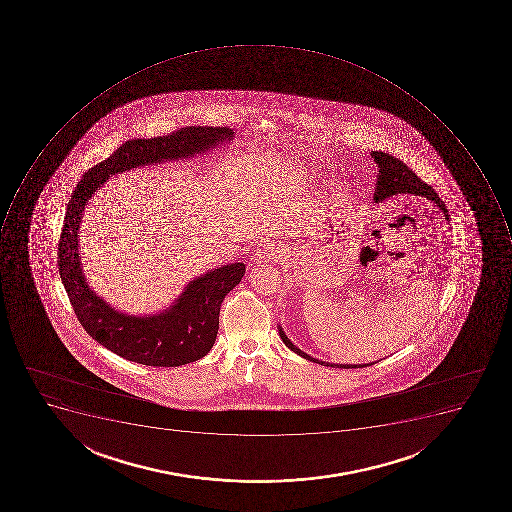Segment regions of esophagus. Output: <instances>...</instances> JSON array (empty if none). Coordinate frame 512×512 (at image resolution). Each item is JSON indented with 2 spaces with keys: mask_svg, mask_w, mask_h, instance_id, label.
<instances>
[{
  "mask_svg": "<svg viewBox=\"0 0 512 512\" xmlns=\"http://www.w3.org/2000/svg\"><path fill=\"white\" fill-rule=\"evenodd\" d=\"M283 250L280 246L275 245V243H267V245L262 246L256 251L254 254V261L259 262H270V261H278V259L282 258Z\"/></svg>",
  "mask_w": 512,
  "mask_h": 512,
  "instance_id": "34e87169",
  "label": "esophagus"
}]
</instances>
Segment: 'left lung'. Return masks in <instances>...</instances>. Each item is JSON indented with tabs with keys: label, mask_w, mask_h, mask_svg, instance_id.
<instances>
[{
	"label": "left lung",
	"mask_w": 512,
	"mask_h": 512,
	"mask_svg": "<svg viewBox=\"0 0 512 512\" xmlns=\"http://www.w3.org/2000/svg\"><path fill=\"white\" fill-rule=\"evenodd\" d=\"M371 158L376 161V165H378L379 168L375 195H373L375 203H383L386 198L392 197V195H421V197H426L427 200H431V202H434L435 205L439 206L447 221L450 219L447 206H445V203L440 200L439 195L435 194V190L432 189L431 186H427L426 182L421 181V179H419L418 176H416V174L413 173V171H411V169L408 168L402 160H400V158L392 157L391 153L381 152V150H379V152L378 150H376V152H371ZM278 334H280V338H282L285 346L288 347V349H291L294 354L301 355L302 359L310 360V362L320 363L323 367L363 368L370 367V365H375L376 363L371 362L352 365V363L323 362V360L310 357L309 354L301 351L299 347L294 346V344L291 343V339L286 336L285 331H283V328L280 325H278Z\"/></svg>",
	"instance_id": "1"
}]
</instances>
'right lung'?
I'll use <instances>...</instances> for the list:
<instances>
[{
	"instance_id": "1",
	"label": "right lung",
	"mask_w": 512,
	"mask_h": 512,
	"mask_svg": "<svg viewBox=\"0 0 512 512\" xmlns=\"http://www.w3.org/2000/svg\"><path fill=\"white\" fill-rule=\"evenodd\" d=\"M232 139L234 129L190 126L168 136L126 141L107 160L83 174L73 190L57 251L59 275L86 333L113 354L149 367H181L203 359L218 336L222 301L242 282L245 264L232 262L195 277L171 306L158 314H125L96 294L83 274L78 230L86 205L115 174L187 160Z\"/></svg>"
}]
</instances>
